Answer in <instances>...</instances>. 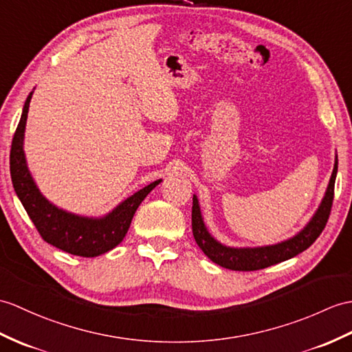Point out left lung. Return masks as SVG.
<instances>
[{
    "label": "left lung",
    "instance_id": "left-lung-1",
    "mask_svg": "<svg viewBox=\"0 0 352 352\" xmlns=\"http://www.w3.org/2000/svg\"><path fill=\"white\" fill-rule=\"evenodd\" d=\"M336 175L338 156L334 157L333 173L330 177L329 186H327V190L324 193V198L320 204V207L316 208L314 216L310 217V220L306 223V226L303 230H300L296 235L289 236V239L274 244H267V246L232 248L216 240L214 236L210 234L206 222H204L198 196L193 195L192 230L195 241L198 243V246L202 249V252L206 253L214 264L228 270H235V272H253V270L267 268L270 265L279 264L282 261L291 259L298 255V253L306 250L310 244H314V241L322 232L327 220H329L330 216Z\"/></svg>",
    "mask_w": 352,
    "mask_h": 352
}]
</instances>
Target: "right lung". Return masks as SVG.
Returning <instances> with one entry per match:
<instances>
[{"mask_svg":"<svg viewBox=\"0 0 352 352\" xmlns=\"http://www.w3.org/2000/svg\"><path fill=\"white\" fill-rule=\"evenodd\" d=\"M32 93L34 91L28 94L23 104L19 124L12 141L10 175L14 192L46 243L76 256L94 258L103 255L122 241L132 223L135 211L141 206L145 196L162 183V179H156L144 189L130 195L109 213L99 217L80 216L56 207L40 192L30 173L25 151H23V138H25Z\"/></svg>","mask_w":352,"mask_h":352,"instance_id":"obj_1","label":"right lung"}]
</instances>
